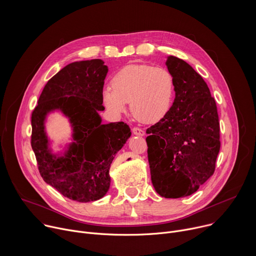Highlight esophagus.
Masks as SVG:
<instances>
[{"label": "esophagus", "mask_w": 256, "mask_h": 256, "mask_svg": "<svg viewBox=\"0 0 256 256\" xmlns=\"http://www.w3.org/2000/svg\"><path fill=\"white\" fill-rule=\"evenodd\" d=\"M132 134H136V136H144V130L142 128H140L134 126V128H132Z\"/></svg>", "instance_id": "34e87169"}]
</instances>
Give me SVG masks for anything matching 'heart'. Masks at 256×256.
Here are the masks:
<instances>
[{"label": "heart", "instance_id": "b5f03b06", "mask_svg": "<svg viewBox=\"0 0 256 256\" xmlns=\"http://www.w3.org/2000/svg\"><path fill=\"white\" fill-rule=\"evenodd\" d=\"M112 87L102 92L108 110L122 114L130 102L134 116L150 124L167 114L174 94L171 72L164 68L144 64H132L120 68L112 79Z\"/></svg>", "mask_w": 256, "mask_h": 256}]
</instances>
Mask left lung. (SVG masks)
I'll return each mask as SVG.
<instances>
[{"mask_svg":"<svg viewBox=\"0 0 256 256\" xmlns=\"http://www.w3.org/2000/svg\"><path fill=\"white\" fill-rule=\"evenodd\" d=\"M175 99L167 114L147 128L148 160L155 190L166 198L192 194L214 174L220 122L210 89L192 66L170 56Z\"/></svg>","mask_w":256,"mask_h":256,"instance_id":"8db88e82","label":"left lung"}]
</instances>
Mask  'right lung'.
I'll return each mask as SVG.
<instances>
[{
  "label": "right lung",
  "mask_w": 256,
  "mask_h": 256,
  "mask_svg": "<svg viewBox=\"0 0 256 256\" xmlns=\"http://www.w3.org/2000/svg\"><path fill=\"white\" fill-rule=\"evenodd\" d=\"M108 72L102 60L72 62L44 86L31 114V147L40 173L64 196L79 202L97 200L110 186L109 168L130 136L124 122L101 124L102 92ZM60 108L74 126L76 142L62 158L50 154L44 132L48 112Z\"/></svg>",
  "instance_id": "1"
}]
</instances>
